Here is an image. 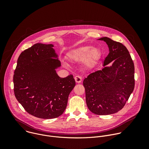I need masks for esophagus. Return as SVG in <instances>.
<instances>
[{
	"label": "esophagus",
	"mask_w": 149,
	"mask_h": 149,
	"mask_svg": "<svg viewBox=\"0 0 149 149\" xmlns=\"http://www.w3.org/2000/svg\"><path fill=\"white\" fill-rule=\"evenodd\" d=\"M74 78H75V82H77V83H80L82 81V78H81V77H80L79 75L75 76Z\"/></svg>",
	"instance_id": "obj_1"
}]
</instances>
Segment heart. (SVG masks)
I'll return each mask as SVG.
<instances>
[{
	"label": "heart",
	"instance_id": "b5f03b06",
	"mask_svg": "<svg viewBox=\"0 0 149 149\" xmlns=\"http://www.w3.org/2000/svg\"><path fill=\"white\" fill-rule=\"evenodd\" d=\"M100 51L95 47L90 46H82L78 47L68 54L69 59L73 62H79L83 59L84 64L90 67L100 58Z\"/></svg>",
	"mask_w": 149,
	"mask_h": 149
}]
</instances>
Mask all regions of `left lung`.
<instances>
[{"mask_svg": "<svg viewBox=\"0 0 149 149\" xmlns=\"http://www.w3.org/2000/svg\"><path fill=\"white\" fill-rule=\"evenodd\" d=\"M99 40L109 46V54L103 66L114 61L110 67L91 73L83 86L88 109L97 115H109L121 110L134 88V65L129 51L120 42L107 37Z\"/></svg>", "mask_w": 149, "mask_h": 149, "instance_id": "obj_1", "label": "left lung"}]
</instances>
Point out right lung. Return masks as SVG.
Segmentation results:
<instances>
[{"label": "right lung", "instance_id": "add662e5", "mask_svg": "<svg viewBox=\"0 0 149 149\" xmlns=\"http://www.w3.org/2000/svg\"><path fill=\"white\" fill-rule=\"evenodd\" d=\"M52 44L38 43L19 55L13 75L14 93L29 114L39 118H56L63 114L75 86L73 75L61 78L55 69L60 61Z\"/></svg>", "mask_w": 149, "mask_h": 149}]
</instances>
